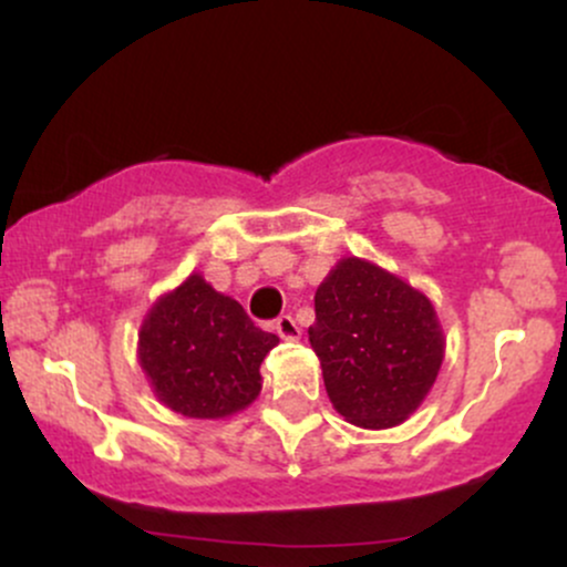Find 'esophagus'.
I'll list each match as a JSON object with an SVG mask.
<instances>
[{
  "label": "esophagus",
  "mask_w": 567,
  "mask_h": 567,
  "mask_svg": "<svg viewBox=\"0 0 567 567\" xmlns=\"http://www.w3.org/2000/svg\"><path fill=\"white\" fill-rule=\"evenodd\" d=\"M275 330L279 333V338H285V341H296V338L301 336V330H298V324H296V320H292L290 315L277 317Z\"/></svg>",
  "instance_id": "34e87169"
}]
</instances>
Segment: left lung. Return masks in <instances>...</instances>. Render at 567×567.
Listing matches in <instances>:
<instances>
[{"instance_id": "obj_1", "label": "left lung", "mask_w": 567, "mask_h": 567, "mask_svg": "<svg viewBox=\"0 0 567 567\" xmlns=\"http://www.w3.org/2000/svg\"><path fill=\"white\" fill-rule=\"evenodd\" d=\"M309 341L343 419L386 429L421 405L442 365V330L426 296L379 266L343 258L315 296Z\"/></svg>"}]
</instances>
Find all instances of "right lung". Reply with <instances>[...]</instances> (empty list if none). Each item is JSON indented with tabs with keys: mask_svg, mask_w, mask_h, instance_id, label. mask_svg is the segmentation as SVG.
<instances>
[{
	"mask_svg": "<svg viewBox=\"0 0 567 567\" xmlns=\"http://www.w3.org/2000/svg\"><path fill=\"white\" fill-rule=\"evenodd\" d=\"M138 338L154 392L188 419H224L250 405L261 392L258 368L279 343L199 275L159 298Z\"/></svg>",
	"mask_w": 567,
	"mask_h": 567,
	"instance_id": "obj_1",
	"label": "right lung"
}]
</instances>
